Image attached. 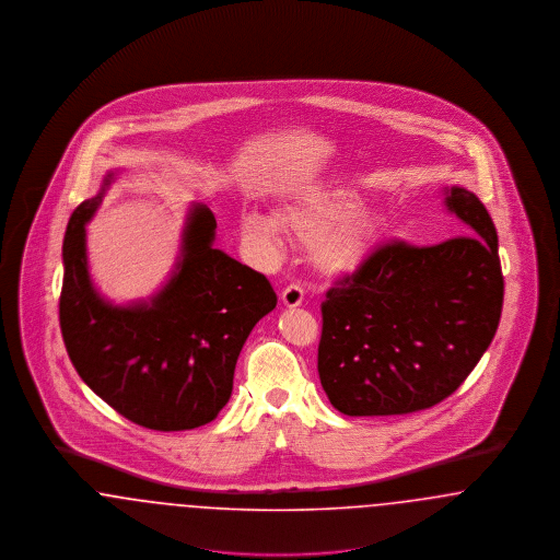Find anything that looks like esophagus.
I'll return each instance as SVG.
<instances>
[{
	"label": "esophagus",
	"mask_w": 560,
	"mask_h": 560,
	"mask_svg": "<svg viewBox=\"0 0 560 560\" xmlns=\"http://www.w3.org/2000/svg\"><path fill=\"white\" fill-rule=\"evenodd\" d=\"M302 300H304V290H302V285H298V283L288 285V288L281 292V302H283L288 308L300 306Z\"/></svg>",
	"instance_id": "obj_1"
}]
</instances>
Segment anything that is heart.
I'll use <instances>...</instances> for the list:
<instances>
[{
    "label": "heart",
    "instance_id": "obj_1",
    "mask_svg": "<svg viewBox=\"0 0 560 560\" xmlns=\"http://www.w3.org/2000/svg\"><path fill=\"white\" fill-rule=\"evenodd\" d=\"M281 229L315 247L325 272L348 275L372 256L382 222L375 213L361 210V195L347 187L306 188L283 201L275 215L258 210L241 215V233L262 247L277 249Z\"/></svg>",
    "mask_w": 560,
    "mask_h": 560
}]
</instances>
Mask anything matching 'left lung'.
I'll return each mask as SVG.
<instances>
[{"label":"left lung","instance_id":"left-lung-1","mask_svg":"<svg viewBox=\"0 0 560 560\" xmlns=\"http://www.w3.org/2000/svg\"><path fill=\"white\" fill-rule=\"evenodd\" d=\"M445 206L466 235L384 243L320 304V386L345 416H400L447 399L498 331L493 220L468 188H447Z\"/></svg>","mask_w":560,"mask_h":560}]
</instances>
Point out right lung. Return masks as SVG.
Listing matches in <instances>:
<instances>
[{
	"label": "right lung",
	"instance_id": "obj_1",
	"mask_svg": "<svg viewBox=\"0 0 560 560\" xmlns=\"http://www.w3.org/2000/svg\"><path fill=\"white\" fill-rule=\"evenodd\" d=\"M117 172L71 213L62 243L60 331L81 380L138 427L174 432L212 422L231 399L254 325L277 306L262 272L213 247L208 206L188 210L176 272L149 302L115 306L88 272L85 224Z\"/></svg>",
	"mask_w": 560,
	"mask_h": 560
}]
</instances>
